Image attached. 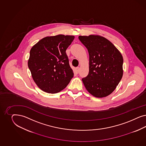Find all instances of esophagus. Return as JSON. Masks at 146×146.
Returning a JSON list of instances; mask_svg holds the SVG:
<instances>
[{"mask_svg": "<svg viewBox=\"0 0 146 146\" xmlns=\"http://www.w3.org/2000/svg\"><path fill=\"white\" fill-rule=\"evenodd\" d=\"M76 72H77V73H78L80 71V67H77L76 68Z\"/></svg>", "mask_w": 146, "mask_h": 146, "instance_id": "1", "label": "esophagus"}]
</instances>
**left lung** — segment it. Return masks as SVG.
<instances>
[{"instance_id": "obj_1", "label": "left lung", "mask_w": 146, "mask_h": 146, "mask_svg": "<svg viewBox=\"0 0 146 146\" xmlns=\"http://www.w3.org/2000/svg\"><path fill=\"white\" fill-rule=\"evenodd\" d=\"M79 39L89 56L88 74L82 79L84 87L95 97H106L122 78L123 56L110 41L101 36H79Z\"/></svg>"}]
</instances>
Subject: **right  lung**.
<instances>
[{
	"label": "right lung",
	"instance_id": "1",
	"mask_svg": "<svg viewBox=\"0 0 146 146\" xmlns=\"http://www.w3.org/2000/svg\"><path fill=\"white\" fill-rule=\"evenodd\" d=\"M74 36L57 35L39 40L30 51L28 66L42 90L57 93L66 87L74 76L66 50Z\"/></svg>",
	"mask_w": 146,
	"mask_h": 146
}]
</instances>
